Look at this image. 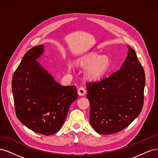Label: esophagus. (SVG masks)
Here are the masks:
<instances>
[{"instance_id":"obj_1","label":"esophagus","mask_w":158,"mask_h":158,"mask_svg":"<svg viewBox=\"0 0 158 158\" xmlns=\"http://www.w3.org/2000/svg\"><path fill=\"white\" fill-rule=\"evenodd\" d=\"M86 93V91L83 88V87H80L78 89V94L80 96H83V95H85V94Z\"/></svg>"}]
</instances>
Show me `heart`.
<instances>
[{"label": "heart", "mask_w": 158, "mask_h": 158, "mask_svg": "<svg viewBox=\"0 0 158 158\" xmlns=\"http://www.w3.org/2000/svg\"><path fill=\"white\" fill-rule=\"evenodd\" d=\"M81 66L87 69L85 78L88 80L95 81L106 74L109 68V60L106 58L99 59V56L96 55H90L84 59L80 63ZM72 66L69 64L68 69L71 70Z\"/></svg>", "instance_id": "1"}]
</instances>
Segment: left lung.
Here are the masks:
<instances>
[{"label":"left lung","mask_w":158,"mask_h":158,"mask_svg":"<svg viewBox=\"0 0 158 158\" xmlns=\"http://www.w3.org/2000/svg\"><path fill=\"white\" fill-rule=\"evenodd\" d=\"M121 69L86 84L90 103L89 123L102 135L123 130L139 115L144 104L145 74L136 52L130 46Z\"/></svg>","instance_id":"obj_1"}]
</instances>
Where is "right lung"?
<instances>
[{
  "instance_id": "1",
  "label": "right lung",
  "mask_w": 158,
  "mask_h": 158,
  "mask_svg": "<svg viewBox=\"0 0 158 158\" xmlns=\"http://www.w3.org/2000/svg\"><path fill=\"white\" fill-rule=\"evenodd\" d=\"M44 51L41 45L26 52L14 73L12 89L18 118L31 131L47 136L60 130L78 94L76 86L61 85L38 63Z\"/></svg>"
}]
</instances>
